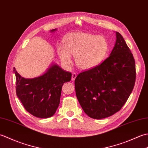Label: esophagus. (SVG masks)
<instances>
[{"label": "esophagus", "mask_w": 148, "mask_h": 148, "mask_svg": "<svg viewBox=\"0 0 148 148\" xmlns=\"http://www.w3.org/2000/svg\"><path fill=\"white\" fill-rule=\"evenodd\" d=\"M76 76H77V74L76 73H72V80L74 81L75 79H76Z\"/></svg>", "instance_id": "obj_1"}]
</instances>
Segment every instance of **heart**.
Listing matches in <instances>:
<instances>
[{"instance_id": "1", "label": "heart", "mask_w": 148, "mask_h": 148, "mask_svg": "<svg viewBox=\"0 0 148 148\" xmlns=\"http://www.w3.org/2000/svg\"><path fill=\"white\" fill-rule=\"evenodd\" d=\"M64 46H57V52L66 67H70L71 55L78 67L83 70L95 67L104 58L108 45L105 38L84 32H72L63 40Z\"/></svg>"}]
</instances>
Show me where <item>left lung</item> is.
Listing matches in <instances>:
<instances>
[{"mask_svg": "<svg viewBox=\"0 0 148 148\" xmlns=\"http://www.w3.org/2000/svg\"><path fill=\"white\" fill-rule=\"evenodd\" d=\"M114 48L102 64L81 72L74 81L77 99L86 114L102 119L119 111L134 89L135 60L120 34Z\"/></svg>", "mask_w": 148, "mask_h": 148, "instance_id": "obj_1", "label": "left lung"}]
</instances>
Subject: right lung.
<instances>
[{
  "label": "right lung",
  "mask_w": 148,
  "mask_h": 148,
  "mask_svg": "<svg viewBox=\"0 0 148 148\" xmlns=\"http://www.w3.org/2000/svg\"><path fill=\"white\" fill-rule=\"evenodd\" d=\"M13 71L16 80V95L26 111L40 118L54 114L59 106L63 84L71 79V72L56 64L52 65L42 76L32 79L21 77L14 67Z\"/></svg>",
  "instance_id": "1"
}]
</instances>
